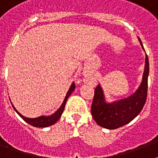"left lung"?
I'll list each match as a JSON object with an SVG mask.
<instances>
[{"label":"left lung","mask_w":158,"mask_h":158,"mask_svg":"<svg viewBox=\"0 0 158 158\" xmlns=\"http://www.w3.org/2000/svg\"><path fill=\"white\" fill-rule=\"evenodd\" d=\"M139 42L143 47L140 39ZM148 73L149 63L146 55L143 80L137 91L127 98L110 103L106 102L102 89L100 85H98L94 90V100L91 106L92 115L97 124L106 129L114 130L121 127L134 120L142 110L146 102Z\"/></svg>","instance_id":"left-lung-1"}]
</instances>
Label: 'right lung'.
I'll list each match as a JSON object with an SVG mask.
<instances>
[{"mask_svg": "<svg viewBox=\"0 0 158 158\" xmlns=\"http://www.w3.org/2000/svg\"><path fill=\"white\" fill-rule=\"evenodd\" d=\"M74 89H75V84L74 83L71 84V86L69 88V91L67 93L66 96H65V98H64V102H63V103L62 105L60 106V107L59 108V110H57V111L53 114L52 115H49V116H39L38 118H27V117H24L23 115H22L20 113L17 111V110H15V106H13L14 109L15 110L16 112L18 113V115L20 116L22 119H23L25 122H27L28 124H29L30 125L32 126H34V127H48V126H50V125H54L55 123L56 122L57 120H59L60 117L61 116L62 113L64 111V106H65V103H66L67 102V99L70 96V94H72V92L74 91Z\"/></svg>", "mask_w": 158, "mask_h": 158, "instance_id": "right-lung-1", "label": "right lung"}]
</instances>
